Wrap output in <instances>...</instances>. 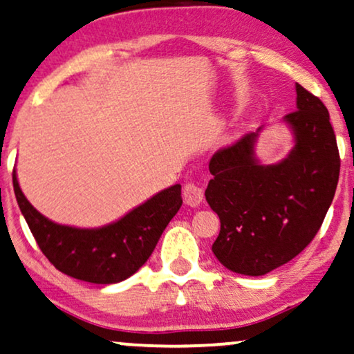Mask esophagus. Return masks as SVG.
<instances>
[{"mask_svg":"<svg viewBox=\"0 0 354 354\" xmlns=\"http://www.w3.org/2000/svg\"><path fill=\"white\" fill-rule=\"evenodd\" d=\"M182 194H183V201H185V205L188 206H198L201 201H203V190L192 182L185 183Z\"/></svg>","mask_w":354,"mask_h":354,"instance_id":"1","label":"esophagus"}]
</instances>
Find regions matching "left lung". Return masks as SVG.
<instances>
[{
	"label": "left lung",
	"mask_w": 354,
	"mask_h": 354,
	"mask_svg": "<svg viewBox=\"0 0 354 354\" xmlns=\"http://www.w3.org/2000/svg\"><path fill=\"white\" fill-rule=\"evenodd\" d=\"M297 110L284 122L296 145L286 159L261 166L257 133L224 146L209 160L205 196L221 231L211 249L231 272L261 277L299 255L322 226L339 176V153L328 110L296 84Z\"/></svg>",
	"instance_id": "left-lung-1"
}]
</instances>
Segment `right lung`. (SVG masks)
<instances>
[{
    "label": "right lung",
    "instance_id": "add662e5",
    "mask_svg": "<svg viewBox=\"0 0 354 354\" xmlns=\"http://www.w3.org/2000/svg\"><path fill=\"white\" fill-rule=\"evenodd\" d=\"M17 205L32 236L55 268L95 284H113L136 273L153 254L160 234L182 206V187L172 185L117 223L100 229H77L50 221L32 206L12 172Z\"/></svg>",
    "mask_w": 354,
    "mask_h": 354
}]
</instances>
